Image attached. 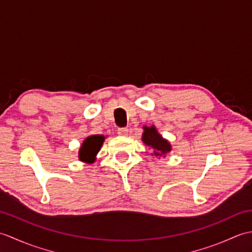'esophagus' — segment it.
I'll list each match as a JSON object with an SVG mask.
<instances>
[{
    "label": "esophagus",
    "instance_id": "34e87169",
    "mask_svg": "<svg viewBox=\"0 0 252 252\" xmlns=\"http://www.w3.org/2000/svg\"><path fill=\"white\" fill-rule=\"evenodd\" d=\"M127 132H129L127 127H119V129H118V134L122 136L127 135Z\"/></svg>",
    "mask_w": 252,
    "mask_h": 252
}]
</instances>
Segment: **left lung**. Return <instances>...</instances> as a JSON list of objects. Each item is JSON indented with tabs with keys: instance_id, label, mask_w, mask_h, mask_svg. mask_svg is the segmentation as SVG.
<instances>
[{
	"instance_id": "left-lung-1",
	"label": "left lung",
	"mask_w": 252,
	"mask_h": 252,
	"mask_svg": "<svg viewBox=\"0 0 252 252\" xmlns=\"http://www.w3.org/2000/svg\"><path fill=\"white\" fill-rule=\"evenodd\" d=\"M144 129H145V132L143 133L142 140L147 146L152 147L153 155L155 157L160 158L171 151V145L169 142L163 140L162 136L157 132L156 127L154 126L151 127L144 126Z\"/></svg>"
}]
</instances>
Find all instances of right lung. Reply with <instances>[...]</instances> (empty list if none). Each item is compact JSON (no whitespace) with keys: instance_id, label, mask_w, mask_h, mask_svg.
I'll return each instance as SVG.
<instances>
[{"instance_id":"obj_1","label":"right lung","mask_w":252,"mask_h":252,"mask_svg":"<svg viewBox=\"0 0 252 252\" xmlns=\"http://www.w3.org/2000/svg\"><path fill=\"white\" fill-rule=\"evenodd\" d=\"M105 137L103 135H92L89 136L82 144L81 149L79 152V158L81 161L92 163L96 154L99 152V149L103 145Z\"/></svg>"}]
</instances>
